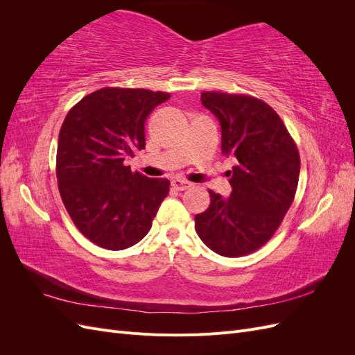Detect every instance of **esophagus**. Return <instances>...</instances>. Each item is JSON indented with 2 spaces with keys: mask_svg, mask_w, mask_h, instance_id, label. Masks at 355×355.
<instances>
[{
  "mask_svg": "<svg viewBox=\"0 0 355 355\" xmlns=\"http://www.w3.org/2000/svg\"><path fill=\"white\" fill-rule=\"evenodd\" d=\"M192 184H189L188 180H184V179H173L171 180V187H173L175 189H178V191H185V189H188L189 187H191Z\"/></svg>",
  "mask_w": 355,
  "mask_h": 355,
  "instance_id": "esophagus-1",
  "label": "esophagus"
}]
</instances>
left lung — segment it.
Returning a JSON list of instances; mask_svg holds the SVG:
<instances>
[{
  "instance_id": "left-lung-1",
  "label": "left lung",
  "mask_w": 355,
  "mask_h": 355,
  "mask_svg": "<svg viewBox=\"0 0 355 355\" xmlns=\"http://www.w3.org/2000/svg\"><path fill=\"white\" fill-rule=\"evenodd\" d=\"M201 103L220 124V149L237 159L230 170L231 196L210 192V206L196 216V231L210 250L237 257L262 247L280 227L297 188L300 159L282 118L252 96L201 93Z\"/></svg>"
}]
</instances>
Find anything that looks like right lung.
I'll list each match as a JSON object with an SVG mask.
<instances>
[{
	"instance_id": "1",
	"label": "right lung",
	"mask_w": 355,
	"mask_h": 355,
	"mask_svg": "<svg viewBox=\"0 0 355 355\" xmlns=\"http://www.w3.org/2000/svg\"><path fill=\"white\" fill-rule=\"evenodd\" d=\"M168 93L101 89L62 124L56 176L63 204L83 235L108 250L141 241L167 197L170 182L132 171L124 161L145 149V120Z\"/></svg>"
}]
</instances>
